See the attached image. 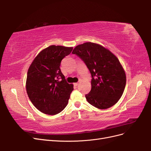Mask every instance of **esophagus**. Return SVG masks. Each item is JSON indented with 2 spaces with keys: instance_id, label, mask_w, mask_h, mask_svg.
Returning <instances> with one entry per match:
<instances>
[{
  "instance_id": "esophagus-1",
  "label": "esophagus",
  "mask_w": 151,
  "mask_h": 151,
  "mask_svg": "<svg viewBox=\"0 0 151 151\" xmlns=\"http://www.w3.org/2000/svg\"><path fill=\"white\" fill-rule=\"evenodd\" d=\"M74 85L75 86H77L79 85V83H74Z\"/></svg>"
}]
</instances>
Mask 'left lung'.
<instances>
[{
  "label": "left lung",
  "instance_id": "left-lung-1",
  "mask_svg": "<svg viewBox=\"0 0 151 151\" xmlns=\"http://www.w3.org/2000/svg\"><path fill=\"white\" fill-rule=\"evenodd\" d=\"M91 74V90L86 94L88 102L99 109H107L120 99L126 85L124 70L117 57L101 45L87 42L74 49Z\"/></svg>",
  "mask_w": 151,
  "mask_h": 151
}]
</instances>
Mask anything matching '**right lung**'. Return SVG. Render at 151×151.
<instances>
[{
  "instance_id": "obj_1",
  "label": "right lung",
  "mask_w": 151,
  "mask_h": 151,
  "mask_svg": "<svg viewBox=\"0 0 151 151\" xmlns=\"http://www.w3.org/2000/svg\"><path fill=\"white\" fill-rule=\"evenodd\" d=\"M73 48L51 45L40 52L27 74L26 91L39 111L50 115L61 112L67 105L73 85L68 84L60 70L62 59Z\"/></svg>"
}]
</instances>
